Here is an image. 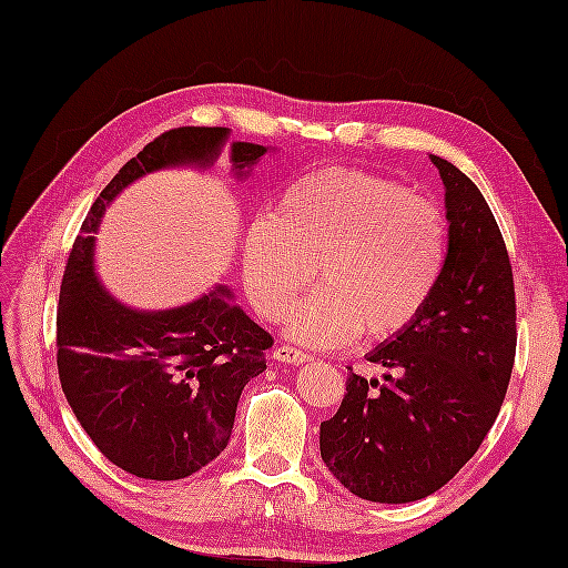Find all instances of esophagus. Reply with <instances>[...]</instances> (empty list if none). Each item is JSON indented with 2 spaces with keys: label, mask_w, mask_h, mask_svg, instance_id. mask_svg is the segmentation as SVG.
Wrapping results in <instances>:
<instances>
[{
  "label": "esophagus",
  "mask_w": 568,
  "mask_h": 568,
  "mask_svg": "<svg viewBox=\"0 0 568 568\" xmlns=\"http://www.w3.org/2000/svg\"><path fill=\"white\" fill-rule=\"evenodd\" d=\"M273 358L278 361V363L300 365V363L310 361V355H307V353H302L300 348H293V346H285V344H281V346H275V348H273Z\"/></svg>",
  "instance_id": "obj_1"
}]
</instances>
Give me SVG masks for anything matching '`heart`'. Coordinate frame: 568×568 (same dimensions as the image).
Masks as SVG:
<instances>
[{
  "label": "heart",
  "mask_w": 568,
  "mask_h": 568,
  "mask_svg": "<svg viewBox=\"0 0 568 568\" xmlns=\"http://www.w3.org/2000/svg\"><path fill=\"white\" fill-rule=\"evenodd\" d=\"M447 217L404 181L363 169L297 179L275 217L248 224L242 275L252 305L281 322L314 278L322 285L290 316L307 346L399 338L428 310L447 263Z\"/></svg>",
  "instance_id": "obj_1"
}]
</instances>
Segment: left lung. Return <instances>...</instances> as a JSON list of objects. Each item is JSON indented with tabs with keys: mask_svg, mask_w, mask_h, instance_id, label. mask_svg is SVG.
<instances>
[{
	"mask_svg": "<svg viewBox=\"0 0 568 568\" xmlns=\"http://www.w3.org/2000/svg\"><path fill=\"white\" fill-rule=\"evenodd\" d=\"M445 183L447 263L424 316L367 353L382 379L351 375L320 428L328 471L375 504H408L450 481L504 404L516 363V285L508 248L481 191L430 156Z\"/></svg>",
	"mask_w": 568,
	"mask_h": 568,
	"instance_id": "8db88e82",
	"label": "left lung"
}]
</instances>
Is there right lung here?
Listing matches in <instances>:
<instances>
[{"label": "right lung", "mask_w": 568, "mask_h": 568, "mask_svg": "<svg viewBox=\"0 0 568 568\" xmlns=\"http://www.w3.org/2000/svg\"><path fill=\"white\" fill-rule=\"evenodd\" d=\"M227 128L166 130L111 179L91 205L64 266L58 302V373L64 397L105 459L140 479L191 477L227 447L244 385L266 371L273 336L230 305V290L166 312H138L94 275L105 205L128 183L174 164H210ZM266 148L232 144L236 174Z\"/></svg>", "instance_id": "1"}]
</instances>
